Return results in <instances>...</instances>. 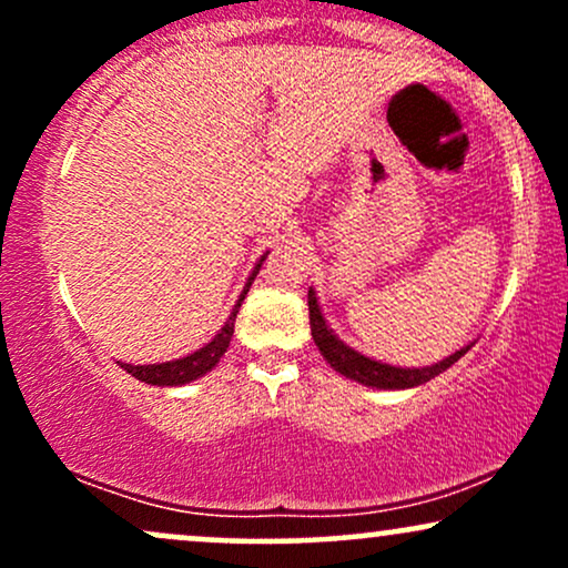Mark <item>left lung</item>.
Segmentation results:
<instances>
[{
  "instance_id": "8db88e82",
  "label": "left lung",
  "mask_w": 568,
  "mask_h": 568,
  "mask_svg": "<svg viewBox=\"0 0 568 568\" xmlns=\"http://www.w3.org/2000/svg\"><path fill=\"white\" fill-rule=\"evenodd\" d=\"M306 304H310V328H312V338H315L317 349L321 355L328 361V366L338 371L342 376L347 379L363 384V387H376V389H410V387H419L435 376L443 374L446 368H452L473 344L467 347L456 349L454 355L443 357V361L433 363V366L425 368H400V366H389V363L374 361V357L363 355V352L352 349L349 344H344L342 338L334 334L328 323H325L321 304H317V293L315 288H310L306 293Z\"/></svg>"
}]
</instances>
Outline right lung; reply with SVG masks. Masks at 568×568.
<instances>
[{
	"mask_svg": "<svg viewBox=\"0 0 568 568\" xmlns=\"http://www.w3.org/2000/svg\"><path fill=\"white\" fill-rule=\"evenodd\" d=\"M266 253H270V251H266ZM266 253H264L262 258H258L256 266H253L251 277H247V283H245L243 293H240L237 304L232 306V312H230V317H226V323L221 325L219 334L213 336L211 342L205 344V347H200L197 352H192V355H186V357H179V361L152 363V366H133V363H120V361H116V363H120V366L125 368L130 376H135V379H139V382L158 384V387H181V384H189V382L200 379V376H205L207 371H211L221 361V357H224L226 347H230L232 334H234V317H237L240 306H243V298L247 296V288H251V283H253V280H256L258 270H262Z\"/></svg>",
	"mask_w": 568,
	"mask_h": 568,
	"instance_id": "obj_1",
	"label": "right lung"
}]
</instances>
